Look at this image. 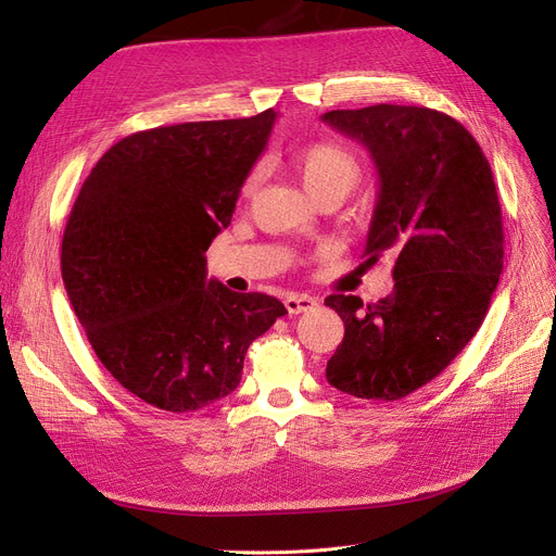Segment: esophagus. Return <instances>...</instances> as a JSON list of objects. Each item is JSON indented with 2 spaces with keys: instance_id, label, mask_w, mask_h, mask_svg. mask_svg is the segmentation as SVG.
Returning <instances> with one entry per match:
<instances>
[{
  "instance_id": "34e87169",
  "label": "esophagus",
  "mask_w": 556,
  "mask_h": 556,
  "mask_svg": "<svg viewBox=\"0 0 556 556\" xmlns=\"http://www.w3.org/2000/svg\"><path fill=\"white\" fill-rule=\"evenodd\" d=\"M285 305H287V313H290V315H301V313H309V309H315L317 299L307 296V294H292V296H287Z\"/></svg>"
}]
</instances>
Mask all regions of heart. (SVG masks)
I'll return each instance as SVG.
<instances>
[{
  "instance_id": "b5f03b06",
  "label": "heart",
  "mask_w": 556,
  "mask_h": 556,
  "mask_svg": "<svg viewBox=\"0 0 556 556\" xmlns=\"http://www.w3.org/2000/svg\"><path fill=\"white\" fill-rule=\"evenodd\" d=\"M292 166L299 173L301 182L309 198L321 193L346 195L361 182L363 162L358 154L340 141H315L292 154ZM260 170H251L243 180L241 193L249 195L257 187Z\"/></svg>"
}]
</instances>
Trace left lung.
Returning <instances> with one entry per match:
<instances>
[{
    "label": "left lung",
    "mask_w": 556,
    "mask_h": 556,
    "mask_svg": "<svg viewBox=\"0 0 556 556\" xmlns=\"http://www.w3.org/2000/svg\"><path fill=\"white\" fill-rule=\"evenodd\" d=\"M321 121L361 141L379 173L365 264L394 257L390 296L324 301L344 321L326 379L351 396L396 402L456 358L491 305L504 262L493 170L468 129L427 106L336 109Z\"/></svg>",
    "instance_id": "8db88e82"
}]
</instances>
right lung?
<instances>
[{
  "instance_id": "add662e5",
  "label": "right lung",
  "mask_w": 556,
  "mask_h": 556,
  "mask_svg": "<svg viewBox=\"0 0 556 556\" xmlns=\"http://www.w3.org/2000/svg\"><path fill=\"white\" fill-rule=\"evenodd\" d=\"M276 111L154 127L111 146L86 177L61 276L100 363L146 404L187 413L228 396L251 342L287 315L207 278Z\"/></svg>"
}]
</instances>
